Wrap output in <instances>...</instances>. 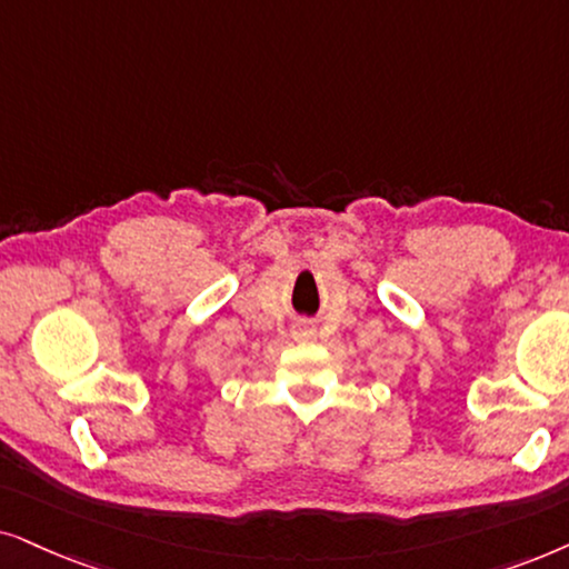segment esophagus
<instances>
[{
  "mask_svg": "<svg viewBox=\"0 0 569 569\" xmlns=\"http://www.w3.org/2000/svg\"><path fill=\"white\" fill-rule=\"evenodd\" d=\"M305 338H312V330H305Z\"/></svg>",
  "mask_w": 569,
  "mask_h": 569,
  "instance_id": "obj_1",
  "label": "esophagus"
}]
</instances>
